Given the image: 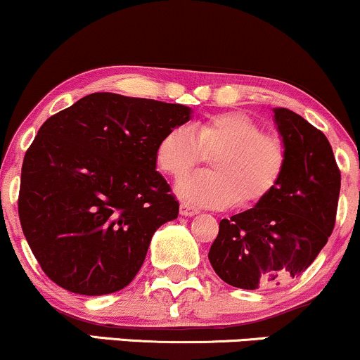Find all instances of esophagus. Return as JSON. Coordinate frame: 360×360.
<instances>
[{
    "label": "esophagus",
    "mask_w": 360,
    "mask_h": 360,
    "mask_svg": "<svg viewBox=\"0 0 360 360\" xmlns=\"http://www.w3.org/2000/svg\"><path fill=\"white\" fill-rule=\"evenodd\" d=\"M196 213L198 208H194V206L188 203H181V214H184V217H194Z\"/></svg>",
    "instance_id": "1"
}]
</instances>
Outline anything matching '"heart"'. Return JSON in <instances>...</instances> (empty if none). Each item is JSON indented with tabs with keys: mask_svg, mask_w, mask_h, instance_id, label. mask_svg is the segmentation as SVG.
<instances>
[{
	"mask_svg": "<svg viewBox=\"0 0 360 360\" xmlns=\"http://www.w3.org/2000/svg\"><path fill=\"white\" fill-rule=\"evenodd\" d=\"M206 154L212 171L191 174L177 183L184 200L201 206L260 203L279 184L286 166V143L274 131H264L249 115L226 111L206 117L193 127H174L155 150L157 166L171 177L184 176Z\"/></svg>",
	"mask_w": 360,
	"mask_h": 360,
	"instance_id": "obj_1",
	"label": "heart"
}]
</instances>
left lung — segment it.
I'll return each mask as SVG.
<instances>
[{"mask_svg":"<svg viewBox=\"0 0 360 360\" xmlns=\"http://www.w3.org/2000/svg\"><path fill=\"white\" fill-rule=\"evenodd\" d=\"M286 166L269 196L220 221L208 259L226 284L257 289L298 278L333 232L340 169L332 146L303 117L274 108Z\"/></svg>","mask_w":360,"mask_h":360,"instance_id":"1","label":"left lung"}]
</instances>
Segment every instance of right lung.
<instances>
[{
	"label": "right lung",
	"mask_w": 360,
	"mask_h": 360,
	"mask_svg": "<svg viewBox=\"0 0 360 360\" xmlns=\"http://www.w3.org/2000/svg\"><path fill=\"white\" fill-rule=\"evenodd\" d=\"M189 118L183 105L93 93L40 127L23 159L18 214L49 279L86 296L131 283L152 235L179 213L155 171L157 143Z\"/></svg>",
	"instance_id": "1"
}]
</instances>
